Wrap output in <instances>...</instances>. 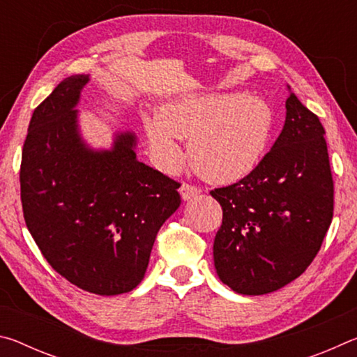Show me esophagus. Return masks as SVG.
<instances>
[{"mask_svg":"<svg viewBox=\"0 0 357 357\" xmlns=\"http://www.w3.org/2000/svg\"><path fill=\"white\" fill-rule=\"evenodd\" d=\"M179 193H181V197H183V200L185 202V200H190V198H193V197H197L198 193H200V189H198L197 185L184 183L179 187Z\"/></svg>","mask_w":357,"mask_h":357,"instance_id":"1","label":"esophagus"}]
</instances>
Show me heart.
I'll use <instances>...</instances> for the list:
<instances>
[{
  "label": "heart",
  "instance_id": "heart-1",
  "mask_svg": "<svg viewBox=\"0 0 357 357\" xmlns=\"http://www.w3.org/2000/svg\"><path fill=\"white\" fill-rule=\"evenodd\" d=\"M274 113L244 94H193L144 118L154 160L174 172L184 160L178 138L189 140L192 167L213 183H234L255 170L269 146Z\"/></svg>",
  "mask_w": 357,
  "mask_h": 357
}]
</instances>
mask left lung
<instances>
[{
    "label": "left lung",
    "instance_id": "left-lung-1",
    "mask_svg": "<svg viewBox=\"0 0 357 357\" xmlns=\"http://www.w3.org/2000/svg\"><path fill=\"white\" fill-rule=\"evenodd\" d=\"M274 146L238 183L211 190L223 211L214 239L219 279L239 294H266L309 268L334 214L324 128L291 93Z\"/></svg>",
    "mask_w": 357,
    "mask_h": 357
}]
</instances>
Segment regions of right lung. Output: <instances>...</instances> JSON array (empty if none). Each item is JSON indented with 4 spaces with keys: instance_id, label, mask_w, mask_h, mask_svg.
I'll list each match as a JSON object with an SVG mask.
<instances>
[{
    "instance_id": "1",
    "label": "right lung",
    "mask_w": 357,
    "mask_h": 357,
    "mask_svg": "<svg viewBox=\"0 0 357 357\" xmlns=\"http://www.w3.org/2000/svg\"><path fill=\"white\" fill-rule=\"evenodd\" d=\"M89 75H72L36 108L22 151L20 197L33 239L53 269L84 291L114 296L143 280L179 183L137 160V138L94 151L75 107Z\"/></svg>"
}]
</instances>
